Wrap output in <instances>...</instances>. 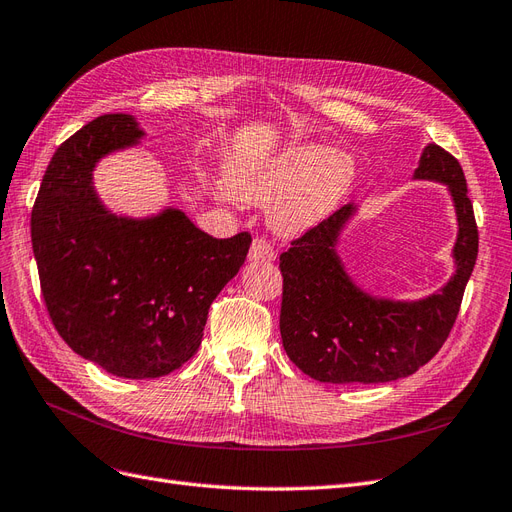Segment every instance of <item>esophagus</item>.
<instances>
[{"mask_svg": "<svg viewBox=\"0 0 512 512\" xmlns=\"http://www.w3.org/2000/svg\"><path fill=\"white\" fill-rule=\"evenodd\" d=\"M274 248L268 240L264 238H255L251 244V251H248V261H261V264H268V261H274Z\"/></svg>", "mask_w": 512, "mask_h": 512, "instance_id": "34e87169", "label": "esophagus"}]
</instances>
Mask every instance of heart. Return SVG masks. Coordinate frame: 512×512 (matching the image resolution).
I'll list each match as a JSON object with an SVG mask.
<instances>
[{"instance_id": "obj_1", "label": "heart", "mask_w": 512, "mask_h": 512, "mask_svg": "<svg viewBox=\"0 0 512 512\" xmlns=\"http://www.w3.org/2000/svg\"><path fill=\"white\" fill-rule=\"evenodd\" d=\"M354 160L330 145L287 143L268 152H240L227 158V183L216 184L221 201L236 195L268 208L279 236H302L334 214L354 182Z\"/></svg>"}]
</instances>
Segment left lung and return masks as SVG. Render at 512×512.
Instances as JSON below:
<instances>
[{
  "label": "left lung",
  "mask_w": 512,
  "mask_h": 512,
  "mask_svg": "<svg viewBox=\"0 0 512 512\" xmlns=\"http://www.w3.org/2000/svg\"><path fill=\"white\" fill-rule=\"evenodd\" d=\"M414 180L448 186L457 212L452 246L455 274L420 300L377 298L347 274L337 244L356 214L347 203L324 223L291 242L281 255V339L289 360L317 382L384 384L427 364L455 324L478 255V229L459 160L429 143Z\"/></svg>",
  "instance_id": "8db88e82"
}]
</instances>
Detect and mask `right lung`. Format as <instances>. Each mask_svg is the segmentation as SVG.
I'll use <instances>...</instances> for the list:
<instances>
[{
    "mask_svg": "<svg viewBox=\"0 0 512 512\" xmlns=\"http://www.w3.org/2000/svg\"><path fill=\"white\" fill-rule=\"evenodd\" d=\"M128 113H107L66 139L32 210L40 289L72 352L124 379L163 377L193 358L210 304L244 264L251 236L218 240L178 208L130 218L92 186L100 158L139 145Z\"/></svg>",
    "mask_w": 512,
    "mask_h": 512,
    "instance_id": "1",
    "label": "right lung"
}]
</instances>
